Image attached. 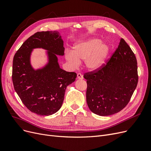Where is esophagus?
I'll return each instance as SVG.
<instances>
[{
	"mask_svg": "<svg viewBox=\"0 0 151 151\" xmlns=\"http://www.w3.org/2000/svg\"><path fill=\"white\" fill-rule=\"evenodd\" d=\"M77 79H83V76L82 75L81 73H78V74H77Z\"/></svg>",
	"mask_w": 151,
	"mask_h": 151,
	"instance_id": "esophagus-1",
	"label": "esophagus"
}]
</instances>
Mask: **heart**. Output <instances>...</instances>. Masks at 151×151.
<instances>
[{
    "label": "heart",
    "instance_id": "heart-1",
    "mask_svg": "<svg viewBox=\"0 0 151 151\" xmlns=\"http://www.w3.org/2000/svg\"><path fill=\"white\" fill-rule=\"evenodd\" d=\"M108 53L107 45L101 43L99 39L91 38L75 45L73 52L68 51L65 56L72 67L78 66L79 62L85 60L86 68L90 70H95L103 64Z\"/></svg>",
    "mask_w": 151,
    "mask_h": 151
}]
</instances>
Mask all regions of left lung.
<instances>
[{"instance_id": "left-lung-1", "label": "left lung", "mask_w": 151, "mask_h": 151, "mask_svg": "<svg viewBox=\"0 0 151 151\" xmlns=\"http://www.w3.org/2000/svg\"><path fill=\"white\" fill-rule=\"evenodd\" d=\"M86 101L90 110L99 116L120 111L130 101L138 83L135 54L121 38L118 47L106 65L85 73Z\"/></svg>"}]
</instances>
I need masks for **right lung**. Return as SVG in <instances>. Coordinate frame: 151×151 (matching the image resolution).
Listing matches in <instances>:
<instances>
[{
  "mask_svg": "<svg viewBox=\"0 0 151 151\" xmlns=\"http://www.w3.org/2000/svg\"><path fill=\"white\" fill-rule=\"evenodd\" d=\"M47 50L49 62L35 70L30 62L35 48ZM63 42L58 31L37 32L27 39L13 58L12 83L22 102L31 112L53 115L60 109L67 86L76 81V73L59 66L57 55H64Z\"/></svg>",
  "mask_w": 151,
  "mask_h": 151,
  "instance_id": "add662e5",
  "label": "right lung"
}]
</instances>
